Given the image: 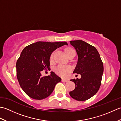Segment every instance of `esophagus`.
<instances>
[{"mask_svg":"<svg viewBox=\"0 0 121 121\" xmlns=\"http://www.w3.org/2000/svg\"><path fill=\"white\" fill-rule=\"evenodd\" d=\"M62 81L63 82H68L69 81L68 80V79H65L62 78Z\"/></svg>","mask_w":121,"mask_h":121,"instance_id":"1","label":"esophagus"}]
</instances>
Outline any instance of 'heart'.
Here are the masks:
<instances>
[{
	"mask_svg": "<svg viewBox=\"0 0 121 121\" xmlns=\"http://www.w3.org/2000/svg\"><path fill=\"white\" fill-rule=\"evenodd\" d=\"M73 49L72 48H67L65 50V52H68V51ZM53 59V53L51 54L50 56V60H52ZM71 68L69 66H65L62 65H59L56 66L55 69V72L58 74V75L61 76L62 77H66L68 75L69 73H70L71 71Z\"/></svg>",
	"mask_w": 121,
	"mask_h": 121,
	"instance_id": "1",
	"label": "heart"
}]
</instances>
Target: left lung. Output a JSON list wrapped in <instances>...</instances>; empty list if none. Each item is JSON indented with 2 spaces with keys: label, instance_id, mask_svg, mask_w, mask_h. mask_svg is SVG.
Here are the masks:
<instances>
[{
  "label": "left lung",
  "instance_id": "8db88e82",
  "mask_svg": "<svg viewBox=\"0 0 121 121\" xmlns=\"http://www.w3.org/2000/svg\"><path fill=\"white\" fill-rule=\"evenodd\" d=\"M78 55V62L73 73L80 74L81 78L71 79L75 88L70 96L78 101H85L98 91L104 72L103 62L94 46L82 40L70 41Z\"/></svg>",
  "mask_w": 121,
  "mask_h": 121
}]
</instances>
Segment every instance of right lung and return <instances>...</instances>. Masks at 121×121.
Segmentation results:
<instances>
[{
    "label": "right lung",
    "mask_w": 121,
    "mask_h": 121,
    "mask_svg": "<svg viewBox=\"0 0 121 121\" xmlns=\"http://www.w3.org/2000/svg\"><path fill=\"white\" fill-rule=\"evenodd\" d=\"M68 43L38 42L25 47L16 63L17 76L20 86L30 97L42 100L50 96L61 78L53 72L42 76L43 70H50L49 59L56 49Z\"/></svg>",
    "instance_id": "obj_1"
}]
</instances>
